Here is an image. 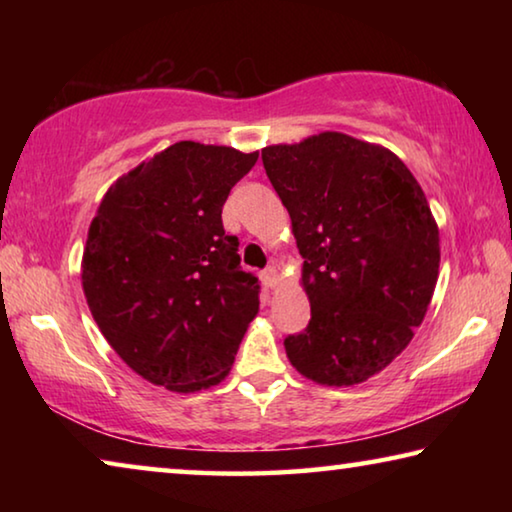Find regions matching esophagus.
I'll use <instances>...</instances> for the list:
<instances>
[{"label": "esophagus", "instance_id": "1", "mask_svg": "<svg viewBox=\"0 0 512 512\" xmlns=\"http://www.w3.org/2000/svg\"><path fill=\"white\" fill-rule=\"evenodd\" d=\"M262 280H264L266 287L275 289V287H277V282H280V275H277V268H275V266H268L266 271L262 273Z\"/></svg>", "mask_w": 512, "mask_h": 512}]
</instances>
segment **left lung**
Listing matches in <instances>:
<instances>
[{
    "label": "left lung",
    "mask_w": 512,
    "mask_h": 512,
    "mask_svg": "<svg viewBox=\"0 0 512 512\" xmlns=\"http://www.w3.org/2000/svg\"><path fill=\"white\" fill-rule=\"evenodd\" d=\"M291 216L311 320L284 339L291 366L354 386L413 339L438 282L440 237L422 187L393 151L325 131L262 149Z\"/></svg>",
    "instance_id": "left-lung-1"
}]
</instances>
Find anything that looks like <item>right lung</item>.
Here are the masks:
<instances>
[{
    "instance_id": "right-lung-1",
    "label": "right lung",
    "mask_w": 512,
    "mask_h": 512,
    "mask_svg": "<svg viewBox=\"0 0 512 512\" xmlns=\"http://www.w3.org/2000/svg\"><path fill=\"white\" fill-rule=\"evenodd\" d=\"M257 158L176 142L117 178L90 223L81 282L92 316L126 366L167 391L221 384L259 311L257 277L221 221Z\"/></svg>"
}]
</instances>
